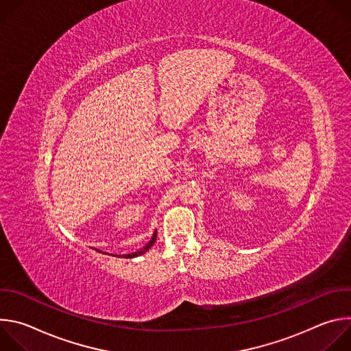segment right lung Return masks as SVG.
<instances>
[{
  "label": "right lung",
  "instance_id": "add662e5",
  "mask_svg": "<svg viewBox=\"0 0 351 351\" xmlns=\"http://www.w3.org/2000/svg\"><path fill=\"white\" fill-rule=\"evenodd\" d=\"M156 240H157V230H154V233H153V237H152V240H149L141 250H138V252H136V253H132V254H126V256H122L123 258H134V257H138V256H141V254H144V253H147L149 248H152V245L156 243ZM95 252H98V250L95 248ZM98 253H103V252H98ZM106 254V253H104Z\"/></svg>",
  "mask_w": 351,
  "mask_h": 351
}]
</instances>
